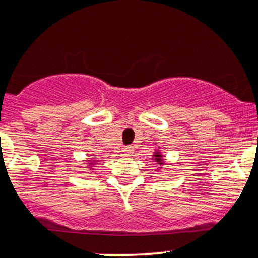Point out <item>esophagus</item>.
I'll use <instances>...</instances> for the list:
<instances>
[{"instance_id":"esophagus-1","label":"esophagus","mask_w":258,"mask_h":258,"mask_svg":"<svg viewBox=\"0 0 258 258\" xmlns=\"http://www.w3.org/2000/svg\"><path fill=\"white\" fill-rule=\"evenodd\" d=\"M134 152H135V148L132 147V146H126V147L123 148V156H126V157L132 156V154H134Z\"/></svg>"}]
</instances>
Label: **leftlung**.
<instances>
[{"mask_svg":"<svg viewBox=\"0 0 258 258\" xmlns=\"http://www.w3.org/2000/svg\"><path fill=\"white\" fill-rule=\"evenodd\" d=\"M152 161L156 162L157 164H159V168H162V165L164 164V161H163V156H162V153L159 151H156L154 152L153 157H152Z\"/></svg>","mask_w":258,"mask_h":258,"instance_id":"obj_1","label":"left lung"}]
</instances>
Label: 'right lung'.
<instances>
[{"mask_svg": "<svg viewBox=\"0 0 258 258\" xmlns=\"http://www.w3.org/2000/svg\"><path fill=\"white\" fill-rule=\"evenodd\" d=\"M89 165H90V168H91V165H93V164H96V161H95V159L93 158V159H91V161L90 162H89V163H88Z\"/></svg>", "mask_w": 258, "mask_h": 258, "instance_id": "1", "label": "right lung"}]
</instances>
